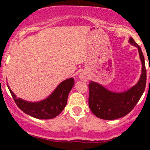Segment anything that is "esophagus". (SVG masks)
<instances>
[{
  "mask_svg": "<svg viewBox=\"0 0 150 150\" xmlns=\"http://www.w3.org/2000/svg\"><path fill=\"white\" fill-rule=\"evenodd\" d=\"M79 78L80 80L84 82H86L88 79V75L86 72H82L79 74Z\"/></svg>",
  "mask_w": 150,
  "mask_h": 150,
  "instance_id": "obj_1",
  "label": "esophagus"
}]
</instances>
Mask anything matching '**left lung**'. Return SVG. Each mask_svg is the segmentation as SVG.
<instances>
[{
	"label": "left lung",
	"mask_w": 150,
	"mask_h": 150,
	"mask_svg": "<svg viewBox=\"0 0 150 150\" xmlns=\"http://www.w3.org/2000/svg\"><path fill=\"white\" fill-rule=\"evenodd\" d=\"M128 42L137 48L142 64L141 74L138 82L128 90L121 92L107 89L103 85L96 82L90 81L88 84L89 108L93 114L102 120H113L126 116L137 104L145 90L146 71L142 50L132 38H129Z\"/></svg>",
	"instance_id": "1"
}]
</instances>
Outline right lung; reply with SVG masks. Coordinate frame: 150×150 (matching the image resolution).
Returning a JSON list of instances; mask_svg holds the SVG:
<instances>
[{
  "label": "right lung",
  "mask_w": 150,
  "mask_h": 150,
  "mask_svg": "<svg viewBox=\"0 0 150 150\" xmlns=\"http://www.w3.org/2000/svg\"><path fill=\"white\" fill-rule=\"evenodd\" d=\"M74 85V79L73 77L65 79L59 83L47 98L34 102L17 98L8 83L7 87L16 105L25 113L39 120H50L59 116L65 107L67 97Z\"/></svg>",
  "instance_id": "add662e5"
}]
</instances>
